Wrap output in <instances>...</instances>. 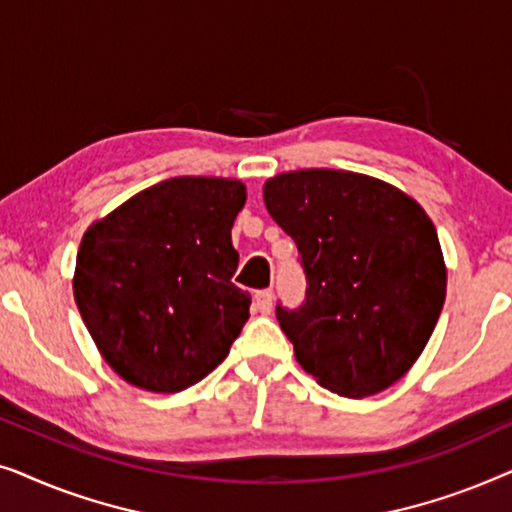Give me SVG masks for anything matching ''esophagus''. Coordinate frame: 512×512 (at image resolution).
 <instances>
[{
    "instance_id": "esophagus-1",
    "label": "esophagus",
    "mask_w": 512,
    "mask_h": 512,
    "mask_svg": "<svg viewBox=\"0 0 512 512\" xmlns=\"http://www.w3.org/2000/svg\"><path fill=\"white\" fill-rule=\"evenodd\" d=\"M254 305L258 312L268 314L272 310V291L270 289H263V291H256L254 296Z\"/></svg>"
}]
</instances>
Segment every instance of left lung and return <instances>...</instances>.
Masks as SVG:
<instances>
[{
	"instance_id": "1",
	"label": "left lung",
	"mask_w": 512,
	"mask_h": 512,
	"mask_svg": "<svg viewBox=\"0 0 512 512\" xmlns=\"http://www.w3.org/2000/svg\"><path fill=\"white\" fill-rule=\"evenodd\" d=\"M263 200L305 268V303L277 305L305 373L347 398L401 380L424 352L447 291L424 207L387 181L326 167L277 174Z\"/></svg>"
}]
</instances>
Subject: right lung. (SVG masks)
Segmentation results:
<instances>
[{
	"mask_svg": "<svg viewBox=\"0 0 512 512\" xmlns=\"http://www.w3.org/2000/svg\"><path fill=\"white\" fill-rule=\"evenodd\" d=\"M240 179L174 177L83 233L74 300L104 361L132 387L177 394L226 359L249 319L237 289Z\"/></svg>",
	"mask_w": 512,
	"mask_h": 512,
	"instance_id": "right-lung-1",
	"label": "right lung"
}]
</instances>
